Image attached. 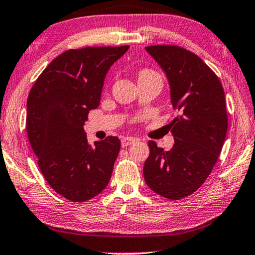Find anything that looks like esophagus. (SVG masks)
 I'll list each match as a JSON object with an SVG mask.
<instances>
[{
  "label": "esophagus",
  "instance_id": "obj_1",
  "mask_svg": "<svg viewBox=\"0 0 255 255\" xmlns=\"http://www.w3.org/2000/svg\"><path fill=\"white\" fill-rule=\"evenodd\" d=\"M135 140H137V138H135V137H129V136H126V137L121 138V145H123L124 147H125V146H128V145H130L131 143H134Z\"/></svg>",
  "mask_w": 255,
  "mask_h": 255
}]
</instances>
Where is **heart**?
Instances as JSON below:
<instances>
[{
    "instance_id": "heart-1",
    "label": "heart",
    "mask_w": 255,
    "mask_h": 255,
    "mask_svg": "<svg viewBox=\"0 0 255 255\" xmlns=\"http://www.w3.org/2000/svg\"><path fill=\"white\" fill-rule=\"evenodd\" d=\"M149 74H155V73L150 70H143L139 72V77H143V75H149Z\"/></svg>"
}]
</instances>
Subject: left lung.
Segmentation results:
<instances>
[{
	"mask_svg": "<svg viewBox=\"0 0 255 255\" xmlns=\"http://www.w3.org/2000/svg\"><path fill=\"white\" fill-rule=\"evenodd\" d=\"M145 50L165 72L178 116L170 123L172 149L149 142L144 180L152 191L178 200L198 190L218 161L228 129L225 91L214 72L187 49L150 45Z\"/></svg>",
	"mask_w": 255,
	"mask_h": 255,
	"instance_id": "left-lung-1",
	"label": "left lung"
}]
</instances>
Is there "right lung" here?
<instances>
[{
	"label": "right lung",
	"mask_w": 255,
	"mask_h": 255,
	"mask_svg": "<svg viewBox=\"0 0 255 255\" xmlns=\"http://www.w3.org/2000/svg\"><path fill=\"white\" fill-rule=\"evenodd\" d=\"M128 48L67 50L45 67L29 91L26 130L37 165L49 185L74 203L94 198L111 178L120 139L108 136L90 145L83 125L100 105L110 67Z\"/></svg>",
	"instance_id": "add662e5"
}]
</instances>
